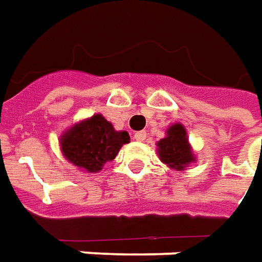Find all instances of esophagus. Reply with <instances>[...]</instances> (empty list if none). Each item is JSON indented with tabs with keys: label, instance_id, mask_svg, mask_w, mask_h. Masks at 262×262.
Here are the masks:
<instances>
[{
	"label": "esophagus",
	"instance_id": "obj_1",
	"mask_svg": "<svg viewBox=\"0 0 262 262\" xmlns=\"http://www.w3.org/2000/svg\"><path fill=\"white\" fill-rule=\"evenodd\" d=\"M134 138L137 141H144L145 138H147V133L145 131H138V133H135Z\"/></svg>",
	"mask_w": 262,
	"mask_h": 262
}]
</instances>
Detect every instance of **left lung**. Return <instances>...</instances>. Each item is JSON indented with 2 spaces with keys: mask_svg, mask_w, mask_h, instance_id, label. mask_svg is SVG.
Listing matches in <instances>:
<instances>
[{
  "mask_svg": "<svg viewBox=\"0 0 262 262\" xmlns=\"http://www.w3.org/2000/svg\"><path fill=\"white\" fill-rule=\"evenodd\" d=\"M157 145L160 159L168 167L183 170L194 160L190 145L187 143L186 129L182 124H174L168 128L167 137L160 140Z\"/></svg>",
  "mask_w": 262,
  "mask_h": 262,
  "instance_id": "8db88e82",
  "label": "left lung"
}]
</instances>
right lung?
Masks as SVG:
<instances>
[{
	"mask_svg": "<svg viewBox=\"0 0 262 262\" xmlns=\"http://www.w3.org/2000/svg\"><path fill=\"white\" fill-rule=\"evenodd\" d=\"M127 143V131H115L112 124L98 114L64 133L60 145L63 156L70 163L92 173L115 159L119 148Z\"/></svg>",
	"mask_w": 262,
	"mask_h": 262,
	"instance_id": "obj_1",
	"label": "right lung"
}]
</instances>
